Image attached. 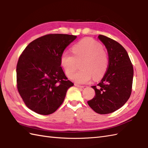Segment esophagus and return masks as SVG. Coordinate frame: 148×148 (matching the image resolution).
Instances as JSON below:
<instances>
[{
	"label": "esophagus",
	"instance_id": "34e87169",
	"mask_svg": "<svg viewBox=\"0 0 148 148\" xmlns=\"http://www.w3.org/2000/svg\"><path fill=\"white\" fill-rule=\"evenodd\" d=\"M75 85L77 87H79V88H84L85 86H84V85H78V84H75Z\"/></svg>",
	"mask_w": 148,
	"mask_h": 148
}]
</instances>
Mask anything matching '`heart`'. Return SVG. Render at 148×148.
<instances>
[{
    "instance_id": "b5f03b06",
    "label": "heart",
    "mask_w": 148,
    "mask_h": 148,
    "mask_svg": "<svg viewBox=\"0 0 148 148\" xmlns=\"http://www.w3.org/2000/svg\"><path fill=\"white\" fill-rule=\"evenodd\" d=\"M73 55L64 52L60 58V63L66 75L71 77L76 69L77 63L82 61V71L72 77V80L78 84H86L93 77L94 80H99L104 77L108 67L109 58L107 52L99 42L87 38L72 47Z\"/></svg>"
}]
</instances>
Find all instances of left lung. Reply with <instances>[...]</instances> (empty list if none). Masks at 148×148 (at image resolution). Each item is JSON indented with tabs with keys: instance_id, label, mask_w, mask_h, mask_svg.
<instances>
[{
	"instance_id": "obj_1",
	"label": "left lung",
	"mask_w": 148,
	"mask_h": 148,
	"mask_svg": "<svg viewBox=\"0 0 148 148\" xmlns=\"http://www.w3.org/2000/svg\"><path fill=\"white\" fill-rule=\"evenodd\" d=\"M98 38L108 52V70L97 86H92L96 95L87 103L95 112L108 114L125 104L132 92L134 69L129 55L119 42L103 35Z\"/></svg>"
}]
</instances>
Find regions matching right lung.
<instances>
[{"instance_id": "add662e5", "label": "right lung", "mask_w": 148, "mask_h": 148, "mask_svg": "<svg viewBox=\"0 0 148 148\" xmlns=\"http://www.w3.org/2000/svg\"><path fill=\"white\" fill-rule=\"evenodd\" d=\"M76 35L53 34L30 42L22 52L16 66L18 92L29 109L47 115L63 103L73 84L61 66L60 58Z\"/></svg>"}]
</instances>
